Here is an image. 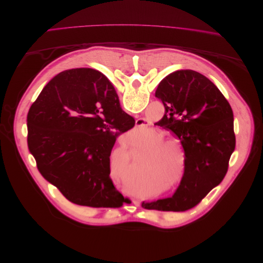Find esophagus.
I'll return each instance as SVG.
<instances>
[{
    "label": "esophagus",
    "mask_w": 263,
    "mask_h": 263,
    "mask_svg": "<svg viewBox=\"0 0 263 263\" xmlns=\"http://www.w3.org/2000/svg\"><path fill=\"white\" fill-rule=\"evenodd\" d=\"M136 126H137V127L142 126V121H141V119H138V120L136 121Z\"/></svg>",
    "instance_id": "obj_1"
}]
</instances>
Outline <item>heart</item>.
<instances>
[{"label":"heart","mask_w":263,"mask_h":263,"mask_svg":"<svg viewBox=\"0 0 263 263\" xmlns=\"http://www.w3.org/2000/svg\"><path fill=\"white\" fill-rule=\"evenodd\" d=\"M162 136V132L159 129H151L149 132V140L146 144V151H149V160L155 162L156 165H167L171 162L178 161V152L176 151V147H178V141L170 137H160Z\"/></svg>","instance_id":"heart-1"}]
</instances>
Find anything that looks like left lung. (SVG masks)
Wrapping results in <instances>:
<instances>
[{
  "instance_id": "obj_1",
  "label": "left lung",
  "mask_w": 263,
  "mask_h": 263,
  "mask_svg": "<svg viewBox=\"0 0 263 263\" xmlns=\"http://www.w3.org/2000/svg\"><path fill=\"white\" fill-rule=\"evenodd\" d=\"M155 96L165 115L156 124L171 130L185 153L184 176L171 198L142 206L186 211L197 205L224 178L235 148L233 112L217 86L192 69L173 71L160 81Z\"/></svg>"
}]
</instances>
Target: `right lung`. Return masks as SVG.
<instances>
[{"label": "right lung", "mask_w": 263, "mask_h": 263, "mask_svg": "<svg viewBox=\"0 0 263 263\" xmlns=\"http://www.w3.org/2000/svg\"><path fill=\"white\" fill-rule=\"evenodd\" d=\"M27 125L37 169L70 202L121 208L127 201L110 179V154L135 120L105 74L93 68L58 73L31 106Z\"/></svg>", "instance_id": "1"}]
</instances>
